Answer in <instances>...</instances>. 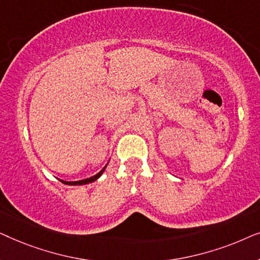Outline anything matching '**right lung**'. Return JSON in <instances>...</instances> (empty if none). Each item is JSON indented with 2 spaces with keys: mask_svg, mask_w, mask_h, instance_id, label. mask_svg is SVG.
<instances>
[{
  "mask_svg": "<svg viewBox=\"0 0 260 260\" xmlns=\"http://www.w3.org/2000/svg\"><path fill=\"white\" fill-rule=\"evenodd\" d=\"M108 166V165H106ZM106 166L104 167V168H103L101 172H99L98 174H95V175H93V176H91V177H88V179H85V180H79V181H63V180H60L61 181L62 183H65V184H70V186H81V184H86V183H91V182H93V181H95L97 179H99V177L102 176V174L104 173V170H105V168H106Z\"/></svg>",
  "mask_w": 260,
  "mask_h": 260,
  "instance_id": "obj_1",
  "label": "right lung"
}]
</instances>
